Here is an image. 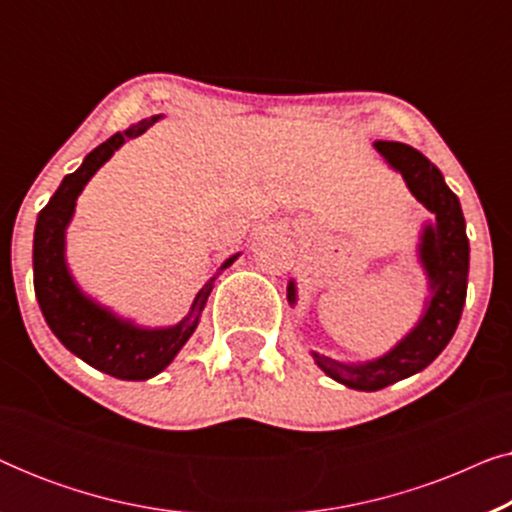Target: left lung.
Masks as SVG:
<instances>
[{"label": "left lung", "mask_w": 512, "mask_h": 512, "mask_svg": "<svg viewBox=\"0 0 512 512\" xmlns=\"http://www.w3.org/2000/svg\"><path fill=\"white\" fill-rule=\"evenodd\" d=\"M391 170L401 172L405 186L433 214L419 235L417 256L429 279V298L415 328L387 354L363 363H342L312 352V359L335 382L349 389L377 391L419 373L452 340L468 286V237L459 198L445 184L429 158L401 142H375ZM289 303H296V282H289Z\"/></svg>", "instance_id": "left-lung-1"}]
</instances>
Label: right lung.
<instances>
[{
	"mask_svg": "<svg viewBox=\"0 0 512 512\" xmlns=\"http://www.w3.org/2000/svg\"><path fill=\"white\" fill-rule=\"evenodd\" d=\"M156 121H160V116L144 118L90 151L79 170L62 179L58 191L39 212L37 228H34V293H37L48 328L81 361L118 380H149L170 366L179 349L198 328L200 314L205 310L216 279L212 277L202 286L191 310L179 324L144 328L135 321L118 317L109 307L86 296L67 268L65 237L76 209V198L86 188L90 177L114 156V151L121 149L128 139L142 135ZM237 256L240 254L230 256L221 270L230 268Z\"/></svg>",
	"mask_w": 512,
	"mask_h": 512,
	"instance_id": "obj_1",
	"label": "right lung"
}]
</instances>
